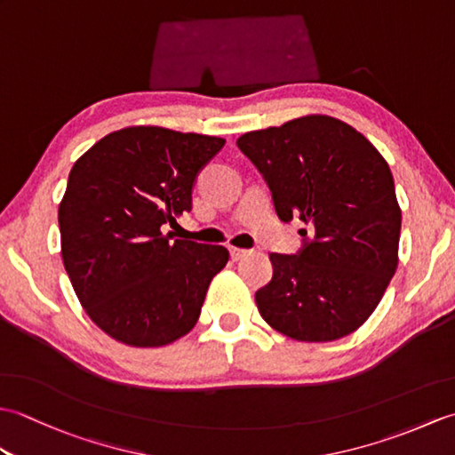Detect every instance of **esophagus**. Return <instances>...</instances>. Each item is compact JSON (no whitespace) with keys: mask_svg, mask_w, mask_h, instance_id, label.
<instances>
[{"mask_svg":"<svg viewBox=\"0 0 455 455\" xmlns=\"http://www.w3.org/2000/svg\"><path fill=\"white\" fill-rule=\"evenodd\" d=\"M228 250H230V258H233L235 262H238L240 258H244L250 252V250H246V248H236V246H230Z\"/></svg>","mask_w":455,"mask_h":455,"instance_id":"obj_1","label":"esophagus"}]
</instances>
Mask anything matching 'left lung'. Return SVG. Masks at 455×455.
<instances>
[{"label":"left lung","instance_id":"8db88e82","mask_svg":"<svg viewBox=\"0 0 455 455\" xmlns=\"http://www.w3.org/2000/svg\"><path fill=\"white\" fill-rule=\"evenodd\" d=\"M236 144L267 181L279 219L308 225L297 256L269 254L274 275L256 291L259 315L301 342L352 334L399 264L401 207L389 164L362 132L328 115L246 132Z\"/></svg>","mask_w":455,"mask_h":455}]
</instances>
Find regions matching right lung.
Wrapping results in <instances>:
<instances>
[{"instance_id":"1","label":"right lung","mask_w":455,"mask_h":455,"mask_svg":"<svg viewBox=\"0 0 455 455\" xmlns=\"http://www.w3.org/2000/svg\"><path fill=\"white\" fill-rule=\"evenodd\" d=\"M225 139L127 127L76 160L58 207L62 262L92 321L117 342L158 347L196 326L225 246L173 240L199 170Z\"/></svg>"}]
</instances>
